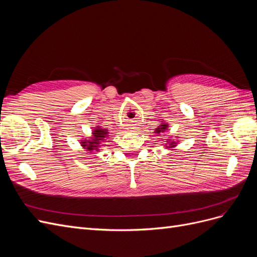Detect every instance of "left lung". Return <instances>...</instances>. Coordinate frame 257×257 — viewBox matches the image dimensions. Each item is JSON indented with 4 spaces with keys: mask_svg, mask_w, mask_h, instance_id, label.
Listing matches in <instances>:
<instances>
[{
    "mask_svg": "<svg viewBox=\"0 0 257 257\" xmlns=\"http://www.w3.org/2000/svg\"><path fill=\"white\" fill-rule=\"evenodd\" d=\"M167 126H168V125H167V124H165V123H164V124H162V125H161L160 127H158L157 130H155V132H157L158 134H161L162 132H164V131L167 128ZM172 144H175V143H172ZM169 147H174V146H173V145H170Z\"/></svg>",
    "mask_w": 257,
    "mask_h": 257,
    "instance_id": "obj_1",
    "label": "left lung"
}]
</instances>
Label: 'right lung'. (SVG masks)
I'll list each match as a JSON object with an SVG mask.
<instances>
[{"label": "right lung", "instance_id": "add662e5", "mask_svg": "<svg viewBox=\"0 0 257 257\" xmlns=\"http://www.w3.org/2000/svg\"><path fill=\"white\" fill-rule=\"evenodd\" d=\"M108 134H109V132H107V130L97 126L93 131V138L84 139V142H81V146L88 151H98L99 149H97V148L99 147L100 142H102L106 136H108Z\"/></svg>", "mask_w": 257, "mask_h": 257}]
</instances>
